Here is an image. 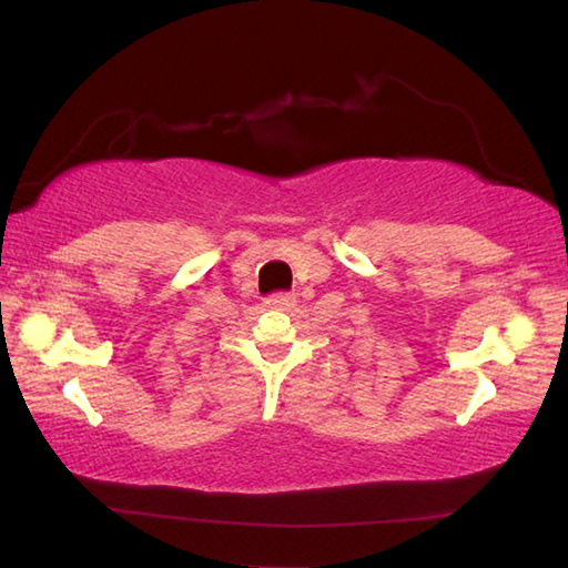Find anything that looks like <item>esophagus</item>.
<instances>
[{
	"label": "esophagus",
	"mask_w": 568,
	"mask_h": 568,
	"mask_svg": "<svg viewBox=\"0 0 568 568\" xmlns=\"http://www.w3.org/2000/svg\"><path fill=\"white\" fill-rule=\"evenodd\" d=\"M295 305V295L293 293H273L265 297V307H273V310H285V307H293Z\"/></svg>",
	"instance_id": "esophagus-1"
}]
</instances>
